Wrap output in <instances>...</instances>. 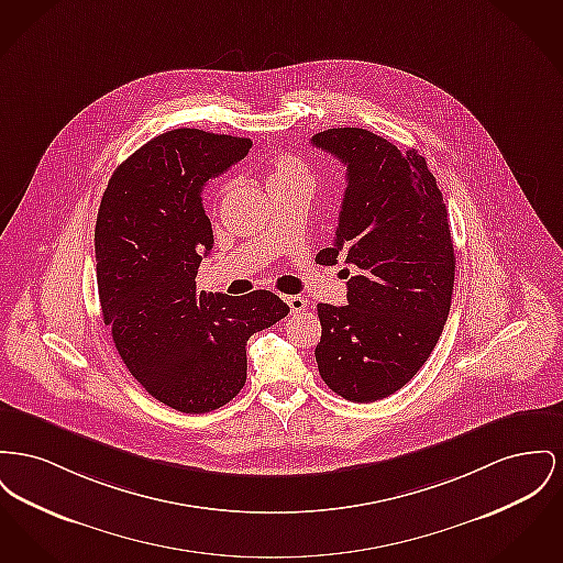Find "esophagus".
Returning a JSON list of instances; mask_svg holds the SVG:
<instances>
[{
	"label": "esophagus",
	"mask_w": 563,
	"mask_h": 563,
	"mask_svg": "<svg viewBox=\"0 0 563 563\" xmlns=\"http://www.w3.org/2000/svg\"><path fill=\"white\" fill-rule=\"evenodd\" d=\"M285 301L289 303L291 312H296V314L306 310V299L301 298V296H285Z\"/></svg>",
	"instance_id": "obj_1"
}]
</instances>
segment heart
I'll use <instances>...</instances> for the list:
<instances>
[{
  "label": "heart",
  "instance_id": "obj_1",
  "mask_svg": "<svg viewBox=\"0 0 563 563\" xmlns=\"http://www.w3.org/2000/svg\"><path fill=\"white\" fill-rule=\"evenodd\" d=\"M298 180H310V167L306 166L301 159H296L291 155H276L274 159L267 162V189H274L278 185L287 183H298Z\"/></svg>",
  "mask_w": 563,
  "mask_h": 563
}]
</instances>
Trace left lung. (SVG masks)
Returning <instances> with one entry per match:
<instances>
[{
    "mask_svg": "<svg viewBox=\"0 0 563 563\" xmlns=\"http://www.w3.org/2000/svg\"><path fill=\"white\" fill-rule=\"evenodd\" d=\"M312 146L346 166L333 246L357 267L346 306L319 303V374L333 394L367 404L401 389L428 362L451 310L455 249L449 214L426 159L360 130L312 135Z\"/></svg>",
    "mask_w": 563,
    "mask_h": 563,
    "instance_id": "left-lung-1",
    "label": "left lung"
}]
</instances>
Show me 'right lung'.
Listing matches in <instances>:
<instances>
[{
  "label": "right lung",
  "mask_w": 563,
  "mask_h": 563,
  "mask_svg": "<svg viewBox=\"0 0 563 563\" xmlns=\"http://www.w3.org/2000/svg\"><path fill=\"white\" fill-rule=\"evenodd\" d=\"M253 142L172 130L112 174L96 223L103 323L135 380L169 408L199 415L246 383V342L289 314L272 291L198 294L201 257L214 244L201 206L208 178L246 157Z\"/></svg>",
  "instance_id": "right-lung-1"
}]
</instances>
